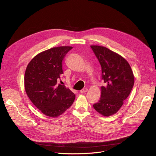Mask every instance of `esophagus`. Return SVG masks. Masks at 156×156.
Returning a JSON list of instances; mask_svg holds the SVG:
<instances>
[{
    "mask_svg": "<svg viewBox=\"0 0 156 156\" xmlns=\"http://www.w3.org/2000/svg\"><path fill=\"white\" fill-rule=\"evenodd\" d=\"M87 91H88V88H84L82 89L81 90H80V93H81V94L85 93V92H87Z\"/></svg>",
    "mask_w": 156,
    "mask_h": 156,
    "instance_id": "1",
    "label": "esophagus"
}]
</instances>
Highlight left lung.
Masks as SVG:
<instances>
[{"instance_id":"obj_1","label":"left lung","mask_w":156,"mask_h":156,"mask_svg":"<svg viewBox=\"0 0 156 156\" xmlns=\"http://www.w3.org/2000/svg\"><path fill=\"white\" fill-rule=\"evenodd\" d=\"M101 66V98L93 107L98 113L110 116L116 113L129 96L134 84V75L127 61L120 55L99 45H91Z\"/></svg>"}]
</instances>
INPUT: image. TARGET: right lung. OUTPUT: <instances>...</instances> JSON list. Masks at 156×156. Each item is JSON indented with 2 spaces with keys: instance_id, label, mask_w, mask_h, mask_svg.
Instances as JSON below:
<instances>
[{
  "instance_id": "1",
  "label": "right lung",
  "mask_w": 156,
  "mask_h": 156,
  "mask_svg": "<svg viewBox=\"0 0 156 156\" xmlns=\"http://www.w3.org/2000/svg\"><path fill=\"white\" fill-rule=\"evenodd\" d=\"M73 48L61 46L37 54L28 64L24 77L28 97L46 116L55 118L73 104L75 95L63 84H57L63 73L62 62Z\"/></svg>"
}]
</instances>
